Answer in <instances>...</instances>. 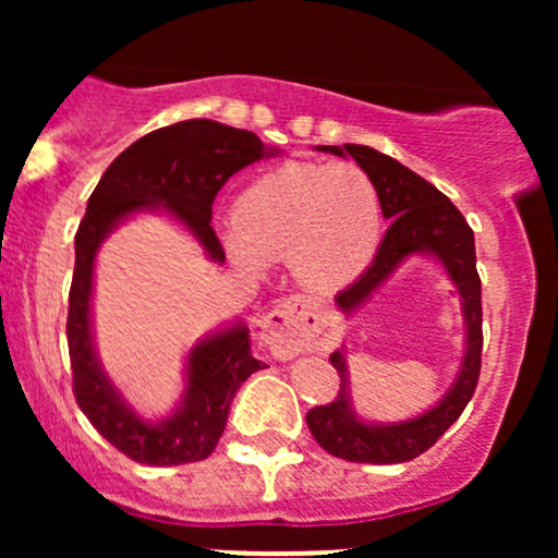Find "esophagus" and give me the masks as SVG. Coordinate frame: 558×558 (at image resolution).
<instances>
[{
  "label": "esophagus",
  "mask_w": 558,
  "mask_h": 558,
  "mask_svg": "<svg viewBox=\"0 0 558 558\" xmlns=\"http://www.w3.org/2000/svg\"><path fill=\"white\" fill-rule=\"evenodd\" d=\"M323 328L325 317L319 315V306L310 299L293 296L265 317L262 341L270 345L272 356L278 360H293L304 351L317 349Z\"/></svg>",
  "instance_id": "esophagus-1"
}]
</instances>
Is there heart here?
Segmentation results:
<instances>
[{"instance_id":"1","label":"heart","mask_w":558,"mask_h":558,"mask_svg":"<svg viewBox=\"0 0 558 558\" xmlns=\"http://www.w3.org/2000/svg\"><path fill=\"white\" fill-rule=\"evenodd\" d=\"M380 239V191L351 162H288L265 172L235 196L222 235L246 272L291 262L301 283L323 293L356 283Z\"/></svg>"}]
</instances>
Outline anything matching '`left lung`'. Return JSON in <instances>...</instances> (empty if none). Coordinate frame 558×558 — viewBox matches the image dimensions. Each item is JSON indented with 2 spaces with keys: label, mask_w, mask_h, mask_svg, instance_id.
<instances>
[{
  "label": "left lung",
  "mask_w": 558,
  "mask_h": 558,
  "mask_svg": "<svg viewBox=\"0 0 558 558\" xmlns=\"http://www.w3.org/2000/svg\"><path fill=\"white\" fill-rule=\"evenodd\" d=\"M317 151L351 157L373 178L380 191L383 217L390 226L383 235L373 265L356 283L336 296L338 312L349 319L362 310L401 265L414 257L438 259L446 278L462 301L464 351L451 388L425 412L399 422H373L356 414L351 399L349 356L345 345L332 351L330 362L341 375V393L328 407H315L306 425L325 451L345 462L399 464L420 457L444 435L470 403L480 377L483 354V293L475 262V233L466 220L433 183L420 178L393 157L380 155L373 146L343 144L317 146Z\"/></svg>",
  "instance_id": "1"
}]
</instances>
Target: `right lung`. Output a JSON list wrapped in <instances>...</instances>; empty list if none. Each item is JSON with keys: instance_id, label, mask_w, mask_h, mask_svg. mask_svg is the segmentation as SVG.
I'll return each mask as SVG.
<instances>
[{"instance_id": "add662e5", "label": "right lung", "mask_w": 558, "mask_h": 558, "mask_svg": "<svg viewBox=\"0 0 558 558\" xmlns=\"http://www.w3.org/2000/svg\"><path fill=\"white\" fill-rule=\"evenodd\" d=\"M280 155L252 131L215 120H183L131 144L101 175L75 233V272L68 306V349L75 401L88 422L133 462L175 466L215 451L241 383L262 369L252 356L243 319L220 325L191 345L183 393L162 417H146L107 375L94 341V267L101 243L136 215H165L202 246L215 265L226 262L213 226L217 191L235 172Z\"/></svg>"}]
</instances>
